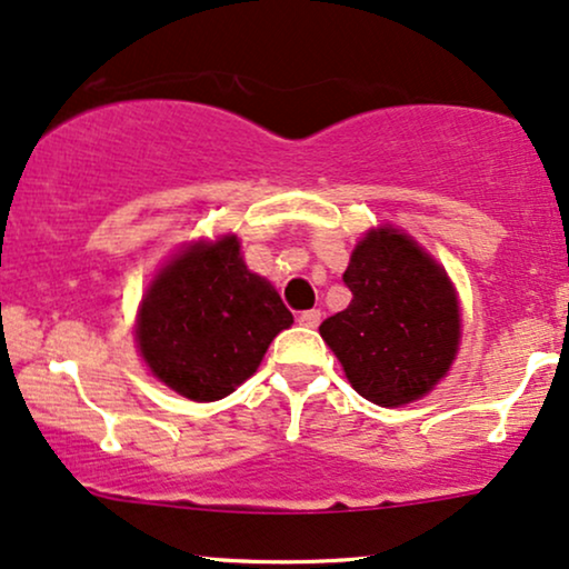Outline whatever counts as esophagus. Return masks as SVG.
Here are the masks:
<instances>
[{
	"label": "esophagus",
	"mask_w": 569,
	"mask_h": 569,
	"mask_svg": "<svg viewBox=\"0 0 569 569\" xmlns=\"http://www.w3.org/2000/svg\"><path fill=\"white\" fill-rule=\"evenodd\" d=\"M320 309H307V312H301L299 315V326H305V328H318L320 326Z\"/></svg>",
	"instance_id": "obj_1"
}]
</instances>
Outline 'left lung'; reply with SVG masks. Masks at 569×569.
I'll return each instance as SVG.
<instances>
[{"instance_id": "1", "label": "left lung", "mask_w": 569, "mask_h": 569, "mask_svg": "<svg viewBox=\"0 0 569 569\" xmlns=\"http://www.w3.org/2000/svg\"><path fill=\"white\" fill-rule=\"evenodd\" d=\"M343 283L351 301L320 336L359 397L401 407L426 397L457 357L459 307L446 272L397 228L357 243Z\"/></svg>"}]
</instances>
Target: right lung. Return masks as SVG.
Instances as JSON below:
<instances>
[{
	"instance_id": "right-lung-1",
	"label": "right lung",
	"mask_w": 569,
	"mask_h": 569,
	"mask_svg": "<svg viewBox=\"0 0 569 569\" xmlns=\"http://www.w3.org/2000/svg\"><path fill=\"white\" fill-rule=\"evenodd\" d=\"M293 315L268 280L247 270L226 236L178 254L141 305V357L162 383L193 401L228 397L260 368Z\"/></svg>"
}]
</instances>
